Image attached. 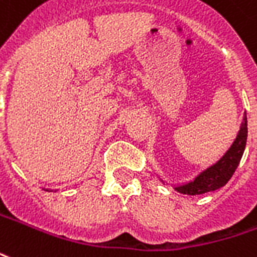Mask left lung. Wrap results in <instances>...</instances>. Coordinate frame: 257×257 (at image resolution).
Here are the masks:
<instances>
[{"mask_svg": "<svg viewBox=\"0 0 257 257\" xmlns=\"http://www.w3.org/2000/svg\"><path fill=\"white\" fill-rule=\"evenodd\" d=\"M248 122H246V114H244L242 123H241L240 132L235 138L234 143L231 144L229 151L220 158V161L203 172L193 182H189L187 185L176 188L177 192L182 195H201L206 192L216 191L220 187L227 184L231 176L234 174L235 169L240 163L242 154H244L246 138H248Z\"/></svg>", "mask_w": 257, "mask_h": 257, "instance_id": "1", "label": "left lung"}]
</instances>
